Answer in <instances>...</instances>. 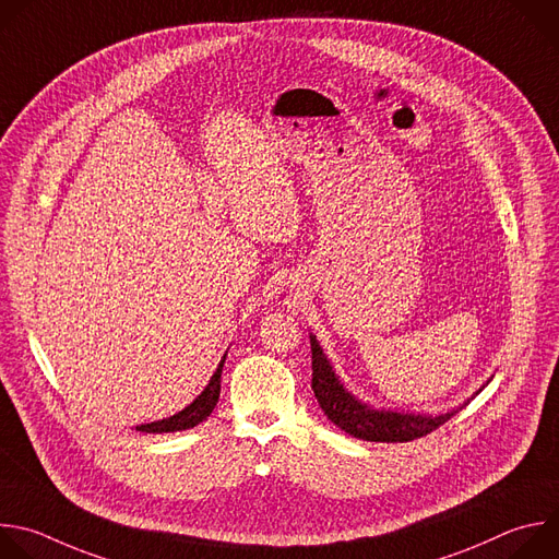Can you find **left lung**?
<instances>
[{"label": "left lung", "instance_id": "left-lung-1", "mask_svg": "<svg viewBox=\"0 0 559 559\" xmlns=\"http://www.w3.org/2000/svg\"><path fill=\"white\" fill-rule=\"evenodd\" d=\"M310 350H312V392L317 396V403L321 405L323 414L342 427L346 433L370 440V442H407L414 438H420L450 420L454 414H459L472 399L461 403L459 407H452L442 414H429V412H399V409H385V407H372L364 401H359L334 372L330 359L325 357L323 348L319 346L317 337L310 332Z\"/></svg>", "mask_w": 559, "mask_h": 559}]
</instances>
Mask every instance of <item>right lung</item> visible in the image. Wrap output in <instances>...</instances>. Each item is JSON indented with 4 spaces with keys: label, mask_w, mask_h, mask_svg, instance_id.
<instances>
[{
    "label": "right lung",
    "mask_w": 559,
    "mask_h": 559,
    "mask_svg": "<svg viewBox=\"0 0 559 559\" xmlns=\"http://www.w3.org/2000/svg\"><path fill=\"white\" fill-rule=\"evenodd\" d=\"M225 359L227 355L219 359L213 377L209 379L206 388L178 414L163 418V420H154V423H145V425H136V431H145V433H167V431H182L189 427H195L198 423H202L215 407L217 399H219V377H222V368H225Z\"/></svg>",
    "instance_id": "obj_1"
}]
</instances>
